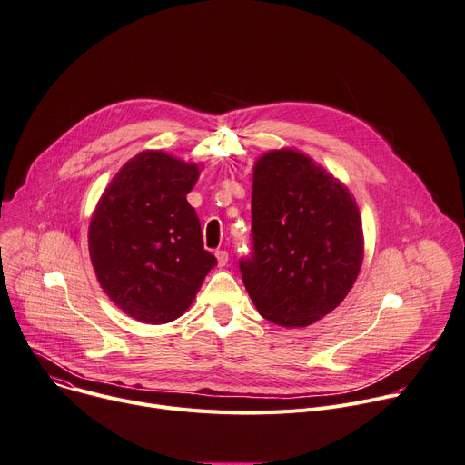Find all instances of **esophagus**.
I'll return each instance as SVG.
<instances>
[{
    "instance_id": "34e87169",
    "label": "esophagus",
    "mask_w": 465,
    "mask_h": 465,
    "mask_svg": "<svg viewBox=\"0 0 465 465\" xmlns=\"http://www.w3.org/2000/svg\"><path fill=\"white\" fill-rule=\"evenodd\" d=\"M216 259H218V264H220V266H227V262H229V252H225V249H218V252H216Z\"/></svg>"
}]
</instances>
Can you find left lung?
Here are the masks:
<instances>
[{"label":"left lung","instance_id":"obj_1","mask_svg":"<svg viewBox=\"0 0 465 465\" xmlns=\"http://www.w3.org/2000/svg\"><path fill=\"white\" fill-rule=\"evenodd\" d=\"M252 245L240 273L257 311L279 326L303 328L331 312L360 273V210L311 158L272 151L253 171Z\"/></svg>","mask_w":465,"mask_h":465}]
</instances>
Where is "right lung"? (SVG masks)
Wrapping results in <instances>:
<instances>
[{
	"label": "right lung",
	"instance_id": "obj_1",
	"mask_svg": "<svg viewBox=\"0 0 465 465\" xmlns=\"http://www.w3.org/2000/svg\"><path fill=\"white\" fill-rule=\"evenodd\" d=\"M197 178V165L145 151L114 176L91 218L89 253L100 287L141 322L181 316L218 264L186 199Z\"/></svg>",
	"mask_w": 465,
	"mask_h": 465
}]
</instances>
